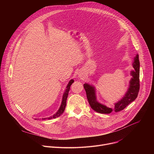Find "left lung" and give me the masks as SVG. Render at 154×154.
Wrapping results in <instances>:
<instances>
[{
    "label": "left lung",
    "instance_id": "left-lung-1",
    "mask_svg": "<svg viewBox=\"0 0 154 154\" xmlns=\"http://www.w3.org/2000/svg\"><path fill=\"white\" fill-rule=\"evenodd\" d=\"M133 67L135 70L131 71V75L132 77L130 81L128 91L121 100L115 103L113 108L107 107L97 101L96 91L93 86L88 83L83 85L87 99L93 109L97 113L103 114H109L112 112H118L122 110L128 104L136 99L140 90V61L138 54L134 58Z\"/></svg>",
    "mask_w": 154,
    "mask_h": 154
}]
</instances>
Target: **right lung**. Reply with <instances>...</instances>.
Segmentation results:
<instances>
[{"label": "right lung", "mask_w": 154, "mask_h": 154, "mask_svg": "<svg viewBox=\"0 0 154 154\" xmlns=\"http://www.w3.org/2000/svg\"><path fill=\"white\" fill-rule=\"evenodd\" d=\"M73 82H74V80L72 79L68 83V85L66 86V90H65V91H64V93L63 94L61 104V106H60L59 109L58 110V112L55 115H54L52 116H51V117L47 118H42V119H51L52 118H56L59 117L60 115H61L63 114V113L64 111L66 105V100H67L68 93H69V90H70V86L72 84Z\"/></svg>", "instance_id": "right-lung-1"}]
</instances>
